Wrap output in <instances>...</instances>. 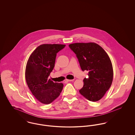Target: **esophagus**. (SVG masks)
<instances>
[{"label":"esophagus","mask_w":135,"mask_h":135,"mask_svg":"<svg viewBox=\"0 0 135 135\" xmlns=\"http://www.w3.org/2000/svg\"><path fill=\"white\" fill-rule=\"evenodd\" d=\"M73 81V79H66L65 81L66 82H69V81Z\"/></svg>","instance_id":"34e87169"}]
</instances>
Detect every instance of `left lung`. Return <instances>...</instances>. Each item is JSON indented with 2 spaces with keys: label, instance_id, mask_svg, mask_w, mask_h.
<instances>
[{
  "label": "left lung",
  "instance_id": "1",
  "mask_svg": "<svg viewBox=\"0 0 135 135\" xmlns=\"http://www.w3.org/2000/svg\"><path fill=\"white\" fill-rule=\"evenodd\" d=\"M75 54L81 70L88 71L80 94L92 102L100 100L112 83L113 71L108 55L95 43H75L69 45Z\"/></svg>",
  "mask_w": 135,
  "mask_h": 135
}]
</instances>
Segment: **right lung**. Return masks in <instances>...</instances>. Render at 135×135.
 Instances as JSON below:
<instances>
[{
    "instance_id": "obj_1",
    "label": "right lung",
    "mask_w": 135,
    "mask_h": 135,
    "mask_svg": "<svg viewBox=\"0 0 135 135\" xmlns=\"http://www.w3.org/2000/svg\"><path fill=\"white\" fill-rule=\"evenodd\" d=\"M66 45L44 44L31 54L26 65L25 77L32 94L39 102L49 104L59 96L63 84L54 83L48 79L55 64L58 52Z\"/></svg>"
}]
</instances>
